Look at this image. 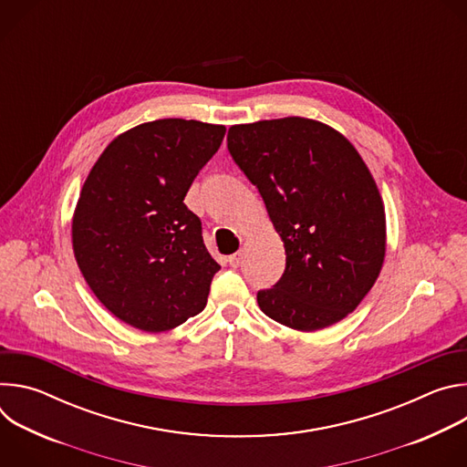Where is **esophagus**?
Returning <instances> with one entry per match:
<instances>
[{
	"mask_svg": "<svg viewBox=\"0 0 467 467\" xmlns=\"http://www.w3.org/2000/svg\"><path fill=\"white\" fill-rule=\"evenodd\" d=\"M229 264L233 265V268H238V265L242 264V253H234L229 256Z\"/></svg>",
	"mask_w": 467,
	"mask_h": 467,
	"instance_id": "esophagus-1",
	"label": "esophagus"
}]
</instances>
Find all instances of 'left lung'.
I'll list each match as a JSON object with an SVG mask.
<instances>
[{
	"label": "left lung",
	"mask_w": 467,
	"mask_h": 467,
	"mask_svg": "<svg viewBox=\"0 0 467 467\" xmlns=\"http://www.w3.org/2000/svg\"><path fill=\"white\" fill-rule=\"evenodd\" d=\"M227 150L285 244V274L258 290L260 310L305 332L344 319L375 285L386 251L382 199L357 150L297 116L233 125Z\"/></svg>",
	"instance_id": "left-lung-1"
}]
</instances>
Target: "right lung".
Listing matches in <instances>:
<instances>
[{
    "instance_id": "1",
    "label": "right lung",
    "mask_w": 467,
    "mask_h": 467,
    "mask_svg": "<svg viewBox=\"0 0 467 467\" xmlns=\"http://www.w3.org/2000/svg\"><path fill=\"white\" fill-rule=\"evenodd\" d=\"M225 137L223 125L166 118L114 139L88 173L72 223L79 270L96 297L146 332L207 305L220 264L184 195Z\"/></svg>"
}]
</instances>
